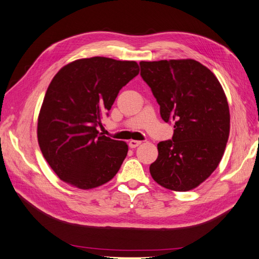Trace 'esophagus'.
I'll list each match as a JSON object with an SVG mask.
<instances>
[{
    "instance_id": "1",
    "label": "esophagus",
    "mask_w": 259,
    "mask_h": 259,
    "mask_svg": "<svg viewBox=\"0 0 259 259\" xmlns=\"http://www.w3.org/2000/svg\"><path fill=\"white\" fill-rule=\"evenodd\" d=\"M141 141H138V140H130L129 141V147L130 148H137L138 146H140Z\"/></svg>"
}]
</instances>
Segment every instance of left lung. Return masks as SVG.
Returning <instances> with one entry per match:
<instances>
[{
  "instance_id": "left-lung-1",
  "label": "left lung",
  "mask_w": 259,
  "mask_h": 259,
  "mask_svg": "<svg viewBox=\"0 0 259 259\" xmlns=\"http://www.w3.org/2000/svg\"><path fill=\"white\" fill-rule=\"evenodd\" d=\"M141 77L174 124L172 140L158 143L151 177L165 189L185 192L211 176L230 136V108L215 75L194 59L141 62Z\"/></svg>"
}]
</instances>
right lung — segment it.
Wrapping results in <instances>:
<instances>
[{
  "instance_id": "1",
  "label": "right lung",
  "mask_w": 259,
  "mask_h": 259,
  "mask_svg": "<svg viewBox=\"0 0 259 259\" xmlns=\"http://www.w3.org/2000/svg\"><path fill=\"white\" fill-rule=\"evenodd\" d=\"M138 74L136 62L97 56L69 63L53 78L39 111L37 139L62 181L89 190L116 176L128 146L99 134L97 127L120 89Z\"/></svg>"
}]
</instances>
